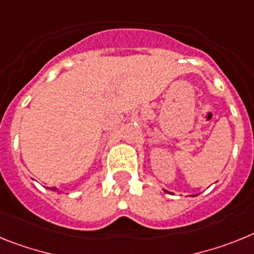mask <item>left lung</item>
I'll return each instance as SVG.
<instances>
[{
    "label": "left lung",
    "mask_w": 254,
    "mask_h": 254,
    "mask_svg": "<svg viewBox=\"0 0 254 254\" xmlns=\"http://www.w3.org/2000/svg\"><path fill=\"white\" fill-rule=\"evenodd\" d=\"M164 190H165V191H166V193H169V191H167V190H166V189H164ZM191 197H195V195H191Z\"/></svg>",
    "instance_id": "obj_1"
}]
</instances>
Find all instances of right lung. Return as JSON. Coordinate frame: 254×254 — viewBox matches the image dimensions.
<instances>
[{"instance_id": "1", "label": "right lung", "mask_w": 254, "mask_h": 254, "mask_svg": "<svg viewBox=\"0 0 254 254\" xmlns=\"http://www.w3.org/2000/svg\"><path fill=\"white\" fill-rule=\"evenodd\" d=\"M52 190H55V191H57V193H59V194H60V193H61V191H59V190H57V189H52Z\"/></svg>"}]
</instances>
